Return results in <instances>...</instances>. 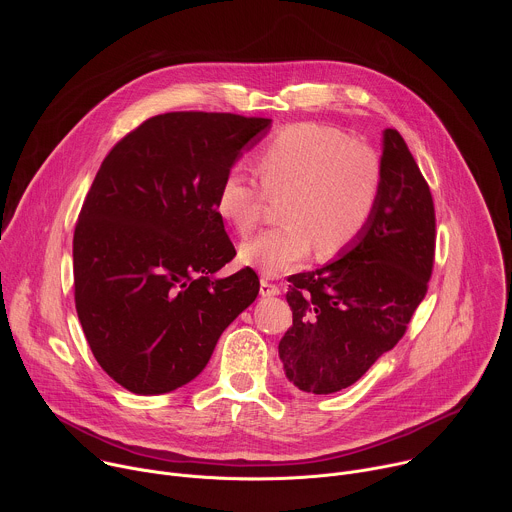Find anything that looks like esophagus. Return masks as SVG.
Segmentation results:
<instances>
[{
    "label": "esophagus",
    "mask_w": 512,
    "mask_h": 512,
    "mask_svg": "<svg viewBox=\"0 0 512 512\" xmlns=\"http://www.w3.org/2000/svg\"><path fill=\"white\" fill-rule=\"evenodd\" d=\"M259 294H261V298H273V296H279V294H281V289H279V285L269 283L267 279H261Z\"/></svg>",
    "instance_id": "34e87169"
}]
</instances>
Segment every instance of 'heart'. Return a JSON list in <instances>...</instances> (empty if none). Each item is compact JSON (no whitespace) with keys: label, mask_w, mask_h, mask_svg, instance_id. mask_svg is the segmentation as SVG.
I'll return each mask as SVG.
<instances>
[{"label":"heart","mask_w":512,"mask_h":512,"mask_svg":"<svg viewBox=\"0 0 512 512\" xmlns=\"http://www.w3.org/2000/svg\"><path fill=\"white\" fill-rule=\"evenodd\" d=\"M255 168L267 194L285 190L279 206L283 225L239 247V261L265 277L291 271L314 247L322 259L346 249L371 221L383 184L379 154L322 123L279 129L261 145ZM265 192L233 168L216 186L214 208L247 235L259 221Z\"/></svg>","instance_id":"b5f03b06"}]
</instances>
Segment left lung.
Wrapping results in <instances>:
<instances>
[{
  "mask_svg": "<svg viewBox=\"0 0 512 512\" xmlns=\"http://www.w3.org/2000/svg\"><path fill=\"white\" fill-rule=\"evenodd\" d=\"M383 184L371 221L316 271L291 275L294 312L279 342L285 377L330 395L356 383L405 334L433 269L435 210L405 139L383 131Z\"/></svg>",
  "mask_w": 512,
  "mask_h": 512,
  "instance_id": "8db88e82",
  "label": "left lung"
}]
</instances>
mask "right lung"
I'll list each match as a JSON object with an SVG mask.
<instances>
[{"label":"right lung","instance_id":"add662e5","mask_svg":"<svg viewBox=\"0 0 512 512\" xmlns=\"http://www.w3.org/2000/svg\"><path fill=\"white\" fill-rule=\"evenodd\" d=\"M271 119L176 111L127 133L103 160L72 239L75 304L101 369L135 395L196 379L259 294L214 208L218 182Z\"/></svg>","mask_w":512,"mask_h":512}]
</instances>
